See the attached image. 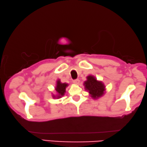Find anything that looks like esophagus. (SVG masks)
I'll use <instances>...</instances> for the list:
<instances>
[{
    "label": "esophagus",
    "mask_w": 147,
    "mask_h": 147,
    "mask_svg": "<svg viewBox=\"0 0 147 147\" xmlns=\"http://www.w3.org/2000/svg\"><path fill=\"white\" fill-rule=\"evenodd\" d=\"M73 83L74 84H76V85H78V84L80 83V81H79V79H75V80L73 81Z\"/></svg>",
    "instance_id": "esophagus-1"
}]
</instances>
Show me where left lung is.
<instances>
[{
  "mask_svg": "<svg viewBox=\"0 0 147 147\" xmlns=\"http://www.w3.org/2000/svg\"><path fill=\"white\" fill-rule=\"evenodd\" d=\"M87 80L84 82L85 90H87L90 96L94 99H98L104 94L105 86L102 81H98L94 76H88Z\"/></svg>",
  "mask_w": 147,
  "mask_h": 147,
  "instance_id": "left-lung-1",
  "label": "left lung"
}]
</instances>
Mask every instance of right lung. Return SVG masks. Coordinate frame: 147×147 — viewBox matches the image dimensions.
<instances>
[{"label":"right lung","mask_w":147,"mask_h":147,"mask_svg":"<svg viewBox=\"0 0 147 147\" xmlns=\"http://www.w3.org/2000/svg\"><path fill=\"white\" fill-rule=\"evenodd\" d=\"M68 86V84L62 83L59 79V80H57V85H56V87H55V90L57 91V96L53 95V98H61L62 96H63L64 95L65 92H66V88Z\"/></svg>","instance_id":"obj_1"}]
</instances>
